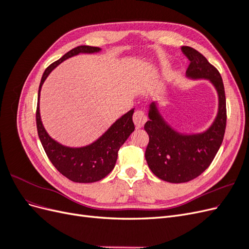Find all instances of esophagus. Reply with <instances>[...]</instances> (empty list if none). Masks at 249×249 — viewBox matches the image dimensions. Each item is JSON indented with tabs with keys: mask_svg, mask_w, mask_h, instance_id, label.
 <instances>
[{
	"mask_svg": "<svg viewBox=\"0 0 249 249\" xmlns=\"http://www.w3.org/2000/svg\"><path fill=\"white\" fill-rule=\"evenodd\" d=\"M133 120H134L135 125H136L137 127H141L143 124H145V122L147 120V116H146V114L143 111L137 110L136 112L134 113Z\"/></svg>",
	"mask_w": 249,
	"mask_h": 249,
	"instance_id": "obj_1",
	"label": "esophagus"
}]
</instances>
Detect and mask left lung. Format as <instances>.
<instances>
[{"label":"left lung","mask_w":249,"mask_h":249,"mask_svg":"<svg viewBox=\"0 0 249 249\" xmlns=\"http://www.w3.org/2000/svg\"><path fill=\"white\" fill-rule=\"evenodd\" d=\"M190 60L186 76L190 79H207L217 90L218 113L209 129L199 134H182L165 122L157 104L149 106L144 130L149 136L145 159L154 175L169 183H186L205 171L219 149L227 126V105L222 78L206 57L190 47H182Z\"/></svg>","instance_id":"obj_1"}]
</instances>
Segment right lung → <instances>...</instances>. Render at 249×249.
<instances>
[{"instance_id": "add662e5", "label": "right lung", "mask_w": 249, "mask_h": 249, "mask_svg": "<svg viewBox=\"0 0 249 249\" xmlns=\"http://www.w3.org/2000/svg\"><path fill=\"white\" fill-rule=\"evenodd\" d=\"M96 47L80 46L67 52L56 62L52 63L44 71L38 89V101L36 109L37 132L48 158L56 169L65 178L76 183L97 182L112 171L117 160L118 150L130 135L134 132L133 123L134 109L118 118L102 136L91 144L82 147H70L60 144L59 142L50 137L44 129L39 112V97L43 82L46 81L51 71L64 60L84 53L92 54L100 52Z\"/></svg>"}]
</instances>
